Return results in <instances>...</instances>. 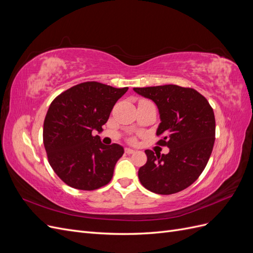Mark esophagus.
<instances>
[{
	"label": "esophagus",
	"mask_w": 253,
	"mask_h": 253,
	"mask_svg": "<svg viewBox=\"0 0 253 253\" xmlns=\"http://www.w3.org/2000/svg\"><path fill=\"white\" fill-rule=\"evenodd\" d=\"M125 151H126V154H133V153H135V152H136L135 150H133V149H129V148H126V149H125Z\"/></svg>",
	"instance_id": "34e87169"
}]
</instances>
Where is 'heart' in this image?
Listing matches in <instances>:
<instances>
[{
  "mask_svg": "<svg viewBox=\"0 0 253 253\" xmlns=\"http://www.w3.org/2000/svg\"><path fill=\"white\" fill-rule=\"evenodd\" d=\"M131 141H134V138H132V139H131Z\"/></svg>",
  "mask_w": 253,
  "mask_h": 253,
  "instance_id": "1",
  "label": "heart"
}]
</instances>
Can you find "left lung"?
Listing matches in <instances>:
<instances>
[{
	"label": "left lung",
	"instance_id": "1",
	"mask_svg": "<svg viewBox=\"0 0 253 253\" xmlns=\"http://www.w3.org/2000/svg\"><path fill=\"white\" fill-rule=\"evenodd\" d=\"M137 94L157 105L160 124L157 144L170 149L168 154L145 151L148 160L138 171L141 185L157 194L185 190L200 177L215 140V118L208 100L190 87L174 84L134 87Z\"/></svg>",
	"mask_w": 253,
	"mask_h": 253
}]
</instances>
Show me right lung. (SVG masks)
<instances>
[{
  "instance_id": "right-lung-1",
  "label": "right lung",
  "mask_w": 253,
  "mask_h": 253,
  "mask_svg": "<svg viewBox=\"0 0 253 253\" xmlns=\"http://www.w3.org/2000/svg\"><path fill=\"white\" fill-rule=\"evenodd\" d=\"M127 87L95 81L77 84L49 105L43 126V142L52 170L72 188L91 191L105 186L125 153L117 143L105 145L100 137L113 106Z\"/></svg>"
}]
</instances>
